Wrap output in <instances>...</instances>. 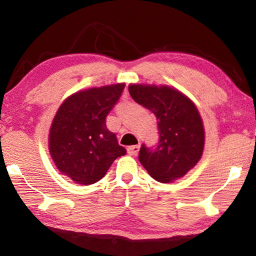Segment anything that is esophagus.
I'll return each instance as SVG.
<instances>
[{"label": "esophagus", "mask_w": 256, "mask_h": 256, "mask_svg": "<svg viewBox=\"0 0 256 256\" xmlns=\"http://www.w3.org/2000/svg\"><path fill=\"white\" fill-rule=\"evenodd\" d=\"M139 148H140V146H139V145L128 146V153L130 156H137L138 152H139Z\"/></svg>", "instance_id": "obj_1"}]
</instances>
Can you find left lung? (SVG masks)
<instances>
[{
  "label": "left lung",
  "instance_id": "8db88e82",
  "mask_svg": "<svg viewBox=\"0 0 256 256\" xmlns=\"http://www.w3.org/2000/svg\"><path fill=\"white\" fill-rule=\"evenodd\" d=\"M134 102L153 112L158 120L159 140L154 148L142 145L139 162L159 182L182 178L202 156L205 131L193 102L176 88L131 84Z\"/></svg>",
  "mask_w": 256,
  "mask_h": 256
}]
</instances>
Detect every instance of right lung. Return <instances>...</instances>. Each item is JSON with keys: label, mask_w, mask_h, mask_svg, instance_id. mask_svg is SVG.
<instances>
[{"label": "right lung", "mask_w": 256, "mask_h": 256, "mask_svg": "<svg viewBox=\"0 0 256 256\" xmlns=\"http://www.w3.org/2000/svg\"><path fill=\"white\" fill-rule=\"evenodd\" d=\"M125 84L78 91L56 112L49 134L54 165L82 185L97 182L126 150L106 128L108 114L122 96Z\"/></svg>", "instance_id": "obj_1"}]
</instances>
